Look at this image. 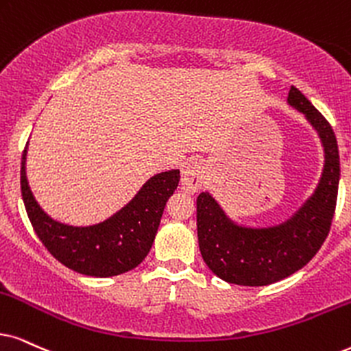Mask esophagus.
I'll return each instance as SVG.
<instances>
[{"label":"esophagus","instance_id":"34e87169","mask_svg":"<svg viewBox=\"0 0 351 351\" xmlns=\"http://www.w3.org/2000/svg\"><path fill=\"white\" fill-rule=\"evenodd\" d=\"M204 180H206V168L201 160H191L186 163L181 173V186L186 193H196L202 188Z\"/></svg>","mask_w":351,"mask_h":351}]
</instances>
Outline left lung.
<instances>
[{
    "label": "left lung",
    "instance_id": "obj_1",
    "mask_svg": "<svg viewBox=\"0 0 351 351\" xmlns=\"http://www.w3.org/2000/svg\"><path fill=\"white\" fill-rule=\"evenodd\" d=\"M287 101L304 114L324 149L321 178L298 210L280 223L250 227L230 219L208 191L197 197V239L204 263L234 285H270L304 267L322 246L334 219L340 180L334 131L296 87L290 88Z\"/></svg>",
    "mask_w": 351,
    "mask_h": 351
}]
</instances>
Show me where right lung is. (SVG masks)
<instances>
[{
	"label": "right lung",
	"mask_w": 351,
	"mask_h": 351,
	"mask_svg": "<svg viewBox=\"0 0 351 351\" xmlns=\"http://www.w3.org/2000/svg\"><path fill=\"white\" fill-rule=\"evenodd\" d=\"M22 154L21 191L29 220L43 243L66 267L90 277H113L134 269L154 245L165 204L180 183V170H168L145 181L137 194L117 214L88 227L61 223L40 207L30 191Z\"/></svg>",
	"instance_id": "1"
}]
</instances>
